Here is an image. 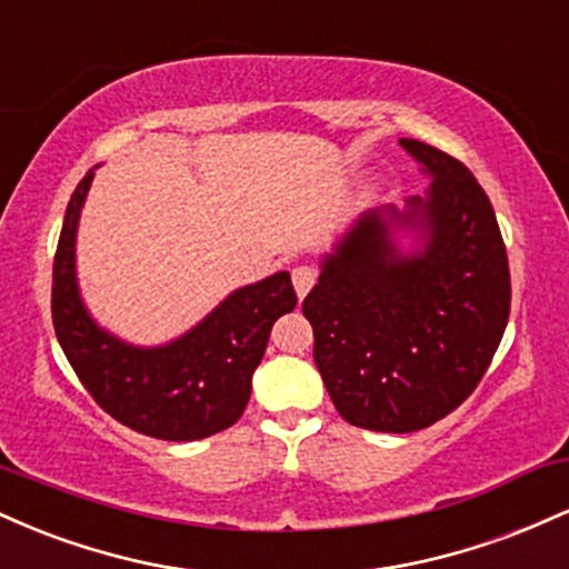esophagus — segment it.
Here are the masks:
<instances>
[{
  "instance_id": "1",
  "label": "esophagus",
  "mask_w": 569,
  "mask_h": 569,
  "mask_svg": "<svg viewBox=\"0 0 569 569\" xmlns=\"http://www.w3.org/2000/svg\"><path fill=\"white\" fill-rule=\"evenodd\" d=\"M316 280H318V272L312 270V267H293L291 283H293V289H297L299 299H302L305 293L316 286Z\"/></svg>"
}]
</instances>
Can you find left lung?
<instances>
[{"label": "left lung", "mask_w": 569, "mask_h": 569, "mask_svg": "<svg viewBox=\"0 0 569 569\" xmlns=\"http://www.w3.org/2000/svg\"><path fill=\"white\" fill-rule=\"evenodd\" d=\"M401 147L433 184L403 217L390 213L428 227L426 253L398 257L390 227L367 213L302 302L337 411L380 433L422 430L460 407L511 312L508 253L487 192L452 154L411 139Z\"/></svg>", "instance_id": "1"}]
</instances>
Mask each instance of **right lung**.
Wrapping results in <instances>:
<instances>
[{"label":"right lung","mask_w":569,"mask_h":569,"mask_svg":"<svg viewBox=\"0 0 569 569\" xmlns=\"http://www.w3.org/2000/svg\"><path fill=\"white\" fill-rule=\"evenodd\" d=\"M93 171L71 192L53 259V326L63 356L93 401L130 430L198 441L234 426L251 398L272 323L297 307L289 272L246 286L166 348L141 350L90 321L77 293L74 234Z\"/></svg>","instance_id":"obj_1"}]
</instances>
